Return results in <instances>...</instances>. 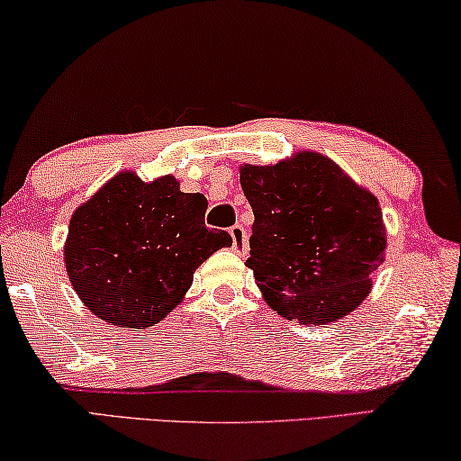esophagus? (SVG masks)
Returning a JSON list of instances; mask_svg holds the SVG:
<instances>
[{
	"label": "esophagus",
	"mask_w": 461,
	"mask_h": 461,
	"mask_svg": "<svg viewBox=\"0 0 461 461\" xmlns=\"http://www.w3.org/2000/svg\"><path fill=\"white\" fill-rule=\"evenodd\" d=\"M230 237H232V249L237 253H247L249 240H247V230L240 224L230 226Z\"/></svg>",
	"instance_id": "34e87169"
}]
</instances>
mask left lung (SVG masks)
<instances>
[{"mask_svg":"<svg viewBox=\"0 0 461 461\" xmlns=\"http://www.w3.org/2000/svg\"><path fill=\"white\" fill-rule=\"evenodd\" d=\"M240 187L255 214L247 267L274 311L324 324L364 302L386 249L375 195L319 153L245 165Z\"/></svg>","mask_w":461,"mask_h":461,"instance_id":"1","label":"left lung"}]
</instances>
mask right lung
Here are the masks:
<instances>
[{
  "mask_svg": "<svg viewBox=\"0 0 461 461\" xmlns=\"http://www.w3.org/2000/svg\"><path fill=\"white\" fill-rule=\"evenodd\" d=\"M208 202L176 177L110 179L69 222L65 266L77 296L102 321L153 327L179 304L200 263L232 237L203 222Z\"/></svg>",
  "mask_w": 461,
  "mask_h": 461,
  "instance_id": "1",
  "label": "right lung"
}]
</instances>
